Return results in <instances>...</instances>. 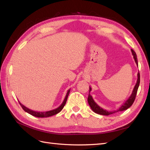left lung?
Listing matches in <instances>:
<instances>
[{
	"label": "left lung",
	"mask_w": 150,
	"mask_h": 150,
	"mask_svg": "<svg viewBox=\"0 0 150 150\" xmlns=\"http://www.w3.org/2000/svg\"><path fill=\"white\" fill-rule=\"evenodd\" d=\"M131 51H132V55L133 56V59H134V60H135L136 64L138 66V61H137V58L136 53L133 50H131ZM139 84H140V73L139 71L137 73V82L135 85L134 88H133V90L132 91V93L131 95L129 97L128 100H126L125 101V103L121 105L120 107L119 108H118L117 110H113V111H108L106 110H104L103 108H101L98 106V105L94 101L93 97H92L91 95L90 94V91H91V87H90V91H89V95H88V104H89V105H90V106L91 107V110H93L95 113L99 114V115H109L118 112V111H124L127 109H128V108L133 104V102H134V100L135 99L136 95H137V92L138 88L139 86Z\"/></svg>",
	"instance_id": "1"
}]
</instances>
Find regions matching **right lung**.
<instances>
[{
  "mask_svg": "<svg viewBox=\"0 0 150 150\" xmlns=\"http://www.w3.org/2000/svg\"><path fill=\"white\" fill-rule=\"evenodd\" d=\"M70 90H71V89H69V90H68V91H67L66 97L64 98V99L61 105L59 106L58 108H55V109L52 110H50V111H33V110H31L29 109V108H28L27 107L24 106L23 104H22L20 102H19V104H20L21 107L22 108V109L26 111V112L31 115L36 117H49L53 116V115H56L58 113H59L60 111L63 109L64 106L66 104L67 99H68V97L69 95Z\"/></svg>",
  "mask_w": 150,
  "mask_h": 150,
  "instance_id": "add662e5",
  "label": "right lung"
}]
</instances>
